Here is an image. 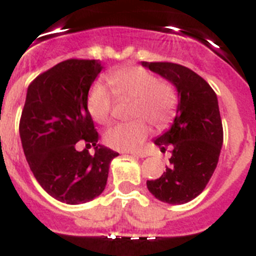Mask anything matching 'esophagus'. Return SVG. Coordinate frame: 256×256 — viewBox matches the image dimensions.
<instances>
[{"label":"esophagus","instance_id":"1","mask_svg":"<svg viewBox=\"0 0 256 256\" xmlns=\"http://www.w3.org/2000/svg\"><path fill=\"white\" fill-rule=\"evenodd\" d=\"M130 154L134 156V157H140V158L146 157V152H142V150H134V152H130Z\"/></svg>","mask_w":256,"mask_h":256}]
</instances>
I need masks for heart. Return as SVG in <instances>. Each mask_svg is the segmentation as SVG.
<instances>
[{
  "label": "heart",
  "instance_id": "1",
  "mask_svg": "<svg viewBox=\"0 0 256 256\" xmlns=\"http://www.w3.org/2000/svg\"><path fill=\"white\" fill-rule=\"evenodd\" d=\"M110 90L100 84L91 86L88 94V110L91 118L100 125L110 124L113 106L117 100H132L128 124H120L106 131L104 140L120 150H131L140 146L150 135V128H164L174 118L179 96L170 81L158 77L143 66H120L106 74Z\"/></svg>",
  "mask_w": 256,
  "mask_h": 256
}]
</instances>
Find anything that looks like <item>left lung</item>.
<instances>
[{
	"mask_svg": "<svg viewBox=\"0 0 256 256\" xmlns=\"http://www.w3.org/2000/svg\"><path fill=\"white\" fill-rule=\"evenodd\" d=\"M176 86V117L168 131L154 140L165 152L171 146L170 165L158 179L146 180L150 192L162 202L180 205L205 190L216 168L223 125L215 91L201 76L171 62H143Z\"/></svg>",
	"mask_w": 256,
	"mask_h": 256,
	"instance_id": "obj_1",
	"label": "left lung"
}]
</instances>
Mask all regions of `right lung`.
I'll return each mask as SVG.
<instances>
[{"label":"right lung","instance_id":"1","mask_svg":"<svg viewBox=\"0 0 256 256\" xmlns=\"http://www.w3.org/2000/svg\"><path fill=\"white\" fill-rule=\"evenodd\" d=\"M99 60L68 59L30 82L19 132L26 162L40 186L58 201L77 205L106 188L110 164L118 153L98 144L99 134L88 110ZM85 142L78 152L75 146ZM91 146L96 152H88Z\"/></svg>","mask_w":256,"mask_h":256}]
</instances>
